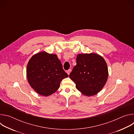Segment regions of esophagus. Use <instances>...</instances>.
Returning a JSON list of instances; mask_svg holds the SVG:
<instances>
[{
	"label": "esophagus",
	"mask_w": 134,
	"mask_h": 134,
	"mask_svg": "<svg viewBox=\"0 0 134 134\" xmlns=\"http://www.w3.org/2000/svg\"><path fill=\"white\" fill-rule=\"evenodd\" d=\"M71 71V69H69V70H68L67 71V74H68V75H69V74H70Z\"/></svg>",
	"instance_id": "1"
}]
</instances>
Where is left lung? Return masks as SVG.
I'll list each match as a JSON object with an SVG mask.
<instances>
[{"label": "left lung", "mask_w": 134, "mask_h": 134, "mask_svg": "<svg viewBox=\"0 0 134 134\" xmlns=\"http://www.w3.org/2000/svg\"><path fill=\"white\" fill-rule=\"evenodd\" d=\"M76 64L69 75L76 88L87 97L98 94L108 77V68L104 58L95 53L79 54Z\"/></svg>", "instance_id": "1"}]
</instances>
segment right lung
<instances>
[{
	"instance_id": "right-lung-1",
	"label": "right lung",
	"mask_w": 134,
	"mask_h": 134,
	"mask_svg": "<svg viewBox=\"0 0 134 134\" xmlns=\"http://www.w3.org/2000/svg\"><path fill=\"white\" fill-rule=\"evenodd\" d=\"M26 76L31 87L44 97L55 92L62 80L68 77L57 55L46 51L31 57L27 65Z\"/></svg>"
}]
</instances>
